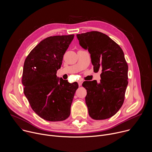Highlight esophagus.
Segmentation results:
<instances>
[{
	"instance_id": "esophagus-1",
	"label": "esophagus",
	"mask_w": 152,
	"mask_h": 152,
	"mask_svg": "<svg viewBox=\"0 0 152 152\" xmlns=\"http://www.w3.org/2000/svg\"><path fill=\"white\" fill-rule=\"evenodd\" d=\"M77 83H78L79 86H81V85H82V82H81V81H78V82H77Z\"/></svg>"
}]
</instances>
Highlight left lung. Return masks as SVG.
I'll return each mask as SVG.
<instances>
[{
  "instance_id": "obj_1",
  "label": "left lung",
  "mask_w": 152,
  "mask_h": 152,
  "mask_svg": "<svg viewBox=\"0 0 152 152\" xmlns=\"http://www.w3.org/2000/svg\"><path fill=\"white\" fill-rule=\"evenodd\" d=\"M79 45L91 55L94 71H101L99 83L85 81V103L90 116L104 120L114 115L123 104L128 84V66L123 50L107 35L98 31L77 34Z\"/></svg>"
}]
</instances>
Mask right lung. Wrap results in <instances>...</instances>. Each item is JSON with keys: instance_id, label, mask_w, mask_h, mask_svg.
I'll list each match as a JSON object with an SVG mask.
<instances>
[{"instance_id": "add662e5", "label": "right lung", "mask_w": 152, "mask_h": 152, "mask_svg": "<svg viewBox=\"0 0 152 152\" xmlns=\"http://www.w3.org/2000/svg\"><path fill=\"white\" fill-rule=\"evenodd\" d=\"M74 36L48 37L31 51L25 61L21 80L24 94L33 111L47 121H63L70 115L78 84L59 79L56 72Z\"/></svg>"}]
</instances>
